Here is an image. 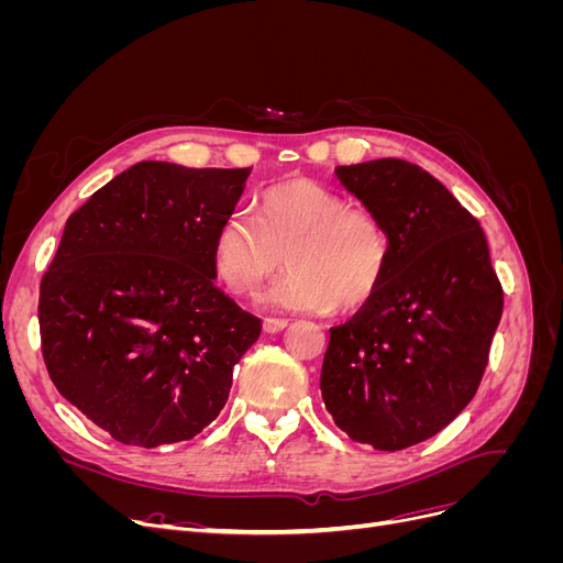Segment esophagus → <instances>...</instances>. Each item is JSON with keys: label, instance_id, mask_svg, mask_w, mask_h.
I'll return each mask as SVG.
<instances>
[{"label": "esophagus", "instance_id": "esophagus-1", "mask_svg": "<svg viewBox=\"0 0 563 563\" xmlns=\"http://www.w3.org/2000/svg\"><path fill=\"white\" fill-rule=\"evenodd\" d=\"M286 327H288L286 319H272V317L263 319V331H265V333H279V331H284Z\"/></svg>", "mask_w": 563, "mask_h": 563}]
</instances>
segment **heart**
<instances>
[{
	"mask_svg": "<svg viewBox=\"0 0 563 563\" xmlns=\"http://www.w3.org/2000/svg\"><path fill=\"white\" fill-rule=\"evenodd\" d=\"M286 275L265 302L286 312H352L368 305L389 267L383 220L310 178H291L258 197V216L232 209L213 234L216 277L234 296H253L282 265Z\"/></svg>",
	"mask_w": 563,
	"mask_h": 563,
	"instance_id": "obj_1",
	"label": "heart"
}]
</instances>
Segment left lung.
Segmentation results:
<instances>
[{
	"instance_id": "1",
	"label": "left lung",
	"mask_w": 563,
	"mask_h": 563,
	"mask_svg": "<svg viewBox=\"0 0 563 563\" xmlns=\"http://www.w3.org/2000/svg\"><path fill=\"white\" fill-rule=\"evenodd\" d=\"M389 234L380 291L331 329L321 397L350 439L401 451L434 437L476 395L503 314L486 234L418 164L335 168Z\"/></svg>"
}]
</instances>
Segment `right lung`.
<instances>
[{
  "mask_svg": "<svg viewBox=\"0 0 563 563\" xmlns=\"http://www.w3.org/2000/svg\"><path fill=\"white\" fill-rule=\"evenodd\" d=\"M249 174L139 162L67 218L40 286L44 364L60 395L126 446L199 434L261 335L211 263Z\"/></svg>",
  "mask_w": 563,
  "mask_h": 563,
  "instance_id": "add662e5",
  "label": "right lung"
}]
</instances>
